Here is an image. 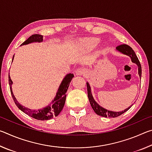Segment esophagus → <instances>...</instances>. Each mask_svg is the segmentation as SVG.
<instances>
[{"instance_id":"1","label":"esophagus","mask_w":152,"mask_h":152,"mask_svg":"<svg viewBox=\"0 0 152 152\" xmlns=\"http://www.w3.org/2000/svg\"><path fill=\"white\" fill-rule=\"evenodd\" d=\"M87 72L86 69L84 68H80L76 71V74H78V75H85Z\"/></svg>"}]
</instances>
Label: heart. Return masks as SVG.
I'll list each match as a JSON object with an SVG mask.
<instances>
[{"label":"heart","mask_w":152,"mask_h":152,"mask_svg":"<svg viewBox=\"0 0 152 152\" xmlns=\"http://www.w3.org/2000/svg\"><path fill=\"white\" fill-rule=\"evenodd\" d=\"M98 43V40L95 39H90L88 40H86L85 42H84V45L86 46H88V47H93V46L96 45Z\"/></svg>","instance_id":"1"}]
</instances>
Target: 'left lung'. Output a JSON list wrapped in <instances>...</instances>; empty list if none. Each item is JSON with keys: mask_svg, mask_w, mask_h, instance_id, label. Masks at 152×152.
Masks as SVG:
<instances>
[{"mask_svg": "<svg viewBox=\"0 0 152 152\" xmlns=\"http://www.w3.org/2000/svg\"><path fill=\"white\" fill-rule=\"evenodd\" d=\"M117 50L119 51L120 52L124 53L125 55H127L129 56V57L132 58V62L135 63L138 66V73L140 77H141V64L139 61V59L136 56L135 51L133 50V49L129 46L128 45L126 44H123L120 45L117 47ZM86 86H87V91H88V97L89 99V102L91 103V105L92 109H93L94 111L96 113V114L100 115V116L104 117H117L120 116L121 115H122L125 112L127 111L129 109H130L131 107H128L127 109H126L124 110H122V111L120 112H114L111 111V110H109L104 109L103 107L100 106V105L97 103V102L94 101L93 99V96H92L91 91V86H90L89 84L87 82L86 83Z\"/></svg>", "mask_w": 152, "mask_h": 152, "instance_id": "8db88e82", "label": "left lung"}]
</instances>
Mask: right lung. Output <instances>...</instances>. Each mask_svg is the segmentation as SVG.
Instances as JSON below:
<instances>
[{
    "instance_id": "1",
    "label": "right lung",
    "mask_w": 152,
    "mask_h": 152,
    "mask_svg": "<svg viewBox=\"0 0 152 152\" xmlns=\"http://www.w3.org/2000/svg\"><path fill=\"white\" fill-rule=\"evenodd\" d=\"M43 41V35H39V34H35L28 38V39L22 43L21 45H26L28 43H32V42H41ZM13 58H12V60H13ZM74 77L73 74H68L65 76L61 82L60 88L58 89V91L56 94V96L55 97L54 100L51 102V104L48 105V107L43 108L42 109L39 110H31L25 107L23 105L19 103V102L17 101L15 99L13 93L12 92V81L11 80V77L9 75V83L10 86V90H11V93L12 95V99L15 102V104L17 105V107L19 108L20 110H21L23 112L25 113V114L29 115V116L34 118L35 119L41 120V121H45L52 119L53 117H57L58 115L60 114V112L62 110L63 107L64 106L66 101V92L68 90V88L70 83L72 80V79Z\"/></svg>"
}]
</instances>
